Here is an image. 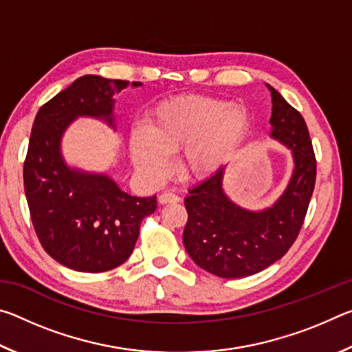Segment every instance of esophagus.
I'll use <instances>...</instances> for the list:
<instances>
[{
    "label": "esophagus",
    "mask_w": 352,
    "mask_h": 352,
    "mask_svg": "<svg viewBox=\"0 0 352 352\" xmlns=\"http://www.w3.org/2000/svg\"><path fill=\"white\" fill-rule=\"evenodd\" d=\"M158 200H160V204H163V205H166V204H178V201H180V197H178L177 194L164 192V194L160 195Z\"/></svg>",
    "instance_id": "34e87169"
}]
</instances>
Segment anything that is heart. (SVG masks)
<instances>
[{"label":"heart","instance_id":"1","mask_svg":"<svg viewBox=\"0 0 352 352\" xmlns=\"http://www.w3.org/2000/svg\"><path fill=\"white\" fill-rule=\"evenodd\" d=\"M248 127L243 107L216 98L186 96L166 100L152 111L147 129L130 138V155L144 180L158 183L170 169V153L178 152V174L205 180L222 168Z\"/></svg>","mask_w":352,"mask_h":352}]
</instances>
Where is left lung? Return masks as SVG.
I'll return each mask as SVG.
<instances>
[{
	"label": "left lung",
	"mask_w": 352,
	"mask_h": 352,
	"mask_svg": "<svg viewBox=\"0 0 352 352\" xmlns=\"http://www.w3.org/2000/svg\"><path fill=\"white\" fill-rule=\"evenodd\" d=\"M272 96V136L287 146L295 169L276 204L264 211L234 205L222 188L223 168L189 189L184 199L188 222L183 243L190 259L220 278H243L281 259L294 245L311 201L317 160L301 113L275 88Z\"/></svg>",
	"instance_id": "obj_1"
}]
</instances>
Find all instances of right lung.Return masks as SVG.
<instances>
[{
    "label": "right lung",
    "instance_id": "obj_1",
    "mask_svg": "<svg viewBox=\"0 0 352 352\" xmlns=\"http://www.w3.org/2000/svg\"><path fill=\"white\" fill-rule=\"evenodd\" d=\"M127 87V80L79 77L40 107L29 138L23 178L34 230L52 259L77 272L100 273L126 262L142 219L157 210V195H130L109 175L68 168L60 153L65 129L77 116L115 127L113 96Z\"/></svg>",
    "mask_w": 352,
    "mask_h": 352
}]
</instances>
